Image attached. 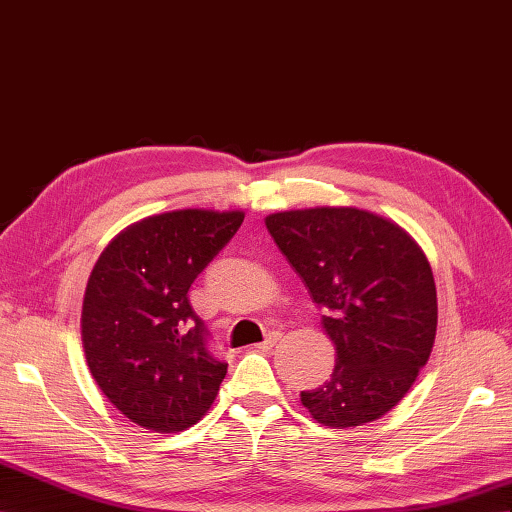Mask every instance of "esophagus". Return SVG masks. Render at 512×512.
Instances as JSON below:
<instances>
[{
	"label": "esophagus",
	"mask_w": 512,
	"mask_h": 512,
	"mask_svg": "<svg viewBox=\"0 0 512 512\" xmlns=\"http://www.w3.org/2000/svg\"><path fill=\"white\" fill-rule=\"evenodd\" d=\"M280 338H282L280 331H269V334H267V338H265V340L258 342V344H254V349H271L273 344L278 342Z\"/></svg>",
	"instance_id": "esophagus-1"
}]
</instances>
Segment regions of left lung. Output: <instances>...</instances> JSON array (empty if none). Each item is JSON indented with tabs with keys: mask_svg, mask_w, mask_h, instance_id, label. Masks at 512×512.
Segmentation results:
<instances>
[{
	"mask_svg": "<svg viewBox=\"0 0 512 512\" xmlns=\"http://www.w3.org/2000/svg\"><path fill=\"white\" fill-rule=\"evenodd\" d=\"M265 226L323 308L336 366L301 405L329 428L362 426L396 407L428 362L437 290L420 245L398 224L355 206L273 213Z\"/></svg>",
	"mask_w": 512,
	"mask_h": 512,
	"instance_id": "8db88e82",
	"label": "left lung"
}]
</instances>
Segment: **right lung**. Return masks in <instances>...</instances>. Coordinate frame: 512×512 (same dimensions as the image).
Masks as SVG:
<instances>
[{"instance_id":"add662e5","label":"right lung","mask_w":512,"mask_h":512,"mask_svg":"<svg viewBox=\"0 0 512 512\" xmlns=\"http://www.w3.org/2000/svg\"><path fill=\"white\" fill-rule=\"evenodd\" d=\"M243 217L204 209L146 217L96 260L81 342L96 385L137 426L178 433L211 409L228 364L206 349L209 331L187 293Z\"/></svg>"}]
</instances>
